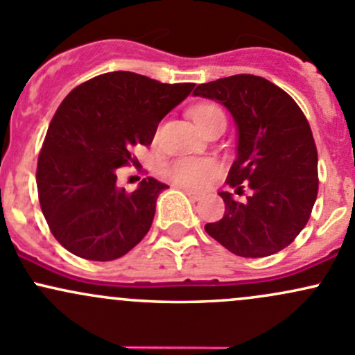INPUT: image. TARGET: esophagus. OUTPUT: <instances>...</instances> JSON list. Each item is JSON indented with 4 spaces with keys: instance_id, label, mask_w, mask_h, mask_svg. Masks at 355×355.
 <instances>
[{
    "instance_id": "1",
    "label": "esophagus",
    "mask_w": 355,
    "mask_h": 355,
    "mask_svg": "<svg viewBox=\"0 0 355 355\" xmlns=\"http://www.w3.org/2000/svg\"><path fill=\"white\" fill-rule=\"evenodd\" d=\"M184 193L188 194V196L191 198L193 201H200V200H203V194H201V193H194V191H191V189H184Z\"/></svg>"
}]
</instances>
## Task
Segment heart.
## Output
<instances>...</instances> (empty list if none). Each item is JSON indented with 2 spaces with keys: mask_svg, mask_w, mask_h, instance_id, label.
<instances>
[{
  "mask_svg": "<svg viewBox=\"0 0 355 355\" xmlns=\"http://www.w3.org/2000/svg\"><path fill=\"white\" fill-rule=\"evenodd\" d=\"M189 115L203 132L215 121L225 120L222 108L215 103H200L193 106ZM164 174L174 184L188 189H200L205 188L216 174V164L207 157H179L167 164Z\"/></svg>",
  "mask_w": 355,
  "mask_h": 355,
  "instance_id": "b5f03b06",
  "label": "heart"
}]
</instances>
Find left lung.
I'll list each match as a JSON object with an SVG mask.
<instances>
[{
	"mask_svg": "<svg viewBox=\"0 0 355 355\" xmlns=\"http://www.w3.org/2000/svg\"><path fill=\"white\" fill-rule=\"evenodd\" d=\"M193 94L232 113L239 148L227 184L252 191L243 203L220 193L223 218L205 230L240 257L279 252L308 223L318 194V154L306 116L286 91L254 74L205 83Z\"/></svg>",
	"mask_w": 355,
	"mask_h": 355,
	"instance_id": "obj_1",
	"label": "left lung"
}]
</instances>
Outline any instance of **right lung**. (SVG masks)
<instances>
[{
	"mask_svg": "<svg viewBox=\"0 0 355 355\" xmlns=\"http://www.w3.org/2000/svg\"><path fill=\"white\" fill-rule=\"evenodd\" d=\"M128 71L106 72L71 91L57 108L37 162L42 213L57 242L87 261H113L147 235L166 188L154 178L116 188V169L150 146L159 121L193 91Z\"/></svg>",
	"mask_w": 355,
	"mask_h": 355,
	"instance_id": "1",
	"label": "right lung"
}]
</instances>
